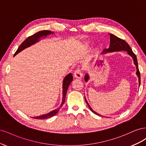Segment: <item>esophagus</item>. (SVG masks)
<instances>
[{
	"instance_id": "esophagus-1",
	"label": "esophagus",
	"mask_w": 146,
	"mask_h": 146,
	"mask_svg": "<svg viewBox=\"0 0 146 146\" xmlns=\"http://www.w3.org/2000/svg\"><path fill=\"white\" fill-rule=\"evenodd\" d=\"M74 77L78 78H81L82 77V70L80 68L77 69L74 72Z\"/></svg>"
}]
</instances>
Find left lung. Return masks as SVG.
I'll return each mask as SVG.
<instances>
[{
	"mask_svg": "<svg viewBox=\"0 0 146 146\" xmlns=\"http://www.w3.org/2000/svg\"><path fill=\"white\" fill-rule=\"evenodd\" d=\"M110 47H108V48H105V49L104 50V53L105 52H114V51H120V50H125L127 52L128 54H129L132 58L133 59L134 61V64H135V66H136V74L138 76V78H139V85H140L141 83V76H140V72L139 70L138 69V61H137V58L136 55L134 54L133 52L132 51L131 48H130V47L129 46V45L123 40V39H122L121 38H119L117 36H116L115 35H114L113 34H110ZM89 79V76L88 75L86 74L85 76V80L86 82H87ZM85 101L86 104H88V107H89L90 109L91 110V111L92 113H94V114H97V115L100 116V114H99L98 113H96L95 111H94L93 110H92V108L90 107V106L88 104V102L85 98Z\"/></svg>",
	"mask_w": 146,
	"mask_h": 146,
	"instance_id": "obj_1",
	"label": "left lung"
}]
</instances>
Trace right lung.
Masks as SVG:
<instances>
[{
  "mask_svg": "<svg viewBox=\"0 0 146 146\" xmlns=\"http://www.w3.org/2000/svg\"><path fill=\"white\" fill-rule=\"evenodd\" d=\"M50 33H53V32H51L50 30H42V31H39V32L33 34V35H32V36H29L25 41H23V42H22L21 44L19 46L18 48H17V50L15 53L14 56H15L16 54H18V53H19L21 51L24 50V48L32 46V44H33L38 42L39 41V39L41 37H42L44 36H46L47 35H49ZM72 80H73L72 75L70 73L69 74L68 76H66L64 78L63 83V100L60 107L58 108H57L55 110H53V111H52L51 112L48 113L46 114H43V115L39 116L34 117L33 118L36 119H44L49 118L55 116V114L59 111L60 108L62 107V105L64 103L66 92H67L68 87L70 85V83L72 81Z\"/></svg>",
  "mask_w": 146,
  "mask_h": 146,
  "instance_id": "obj_1",
  "label": "right lung"
}]
</instances>
